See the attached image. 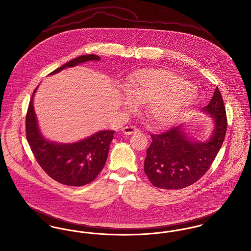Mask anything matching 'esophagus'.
<instances>
[{
	"instance_id": "obj_1",
	"label": "esophagus",
	"mask_w": 251,
	"mask_h": 251,
	"mask_svg": "<svg viewBox=\"0 0 251 251\" xmlns=\"http://www.w3.org/2000/svg\"><path fill=\"white\" fill-rule=\"evenodd\" d=\"M138 131H139V130L137 128H135L134 126H126L122 129V132L125 133V134H133V133H136Z\"/></svg>"
}]
</instances>
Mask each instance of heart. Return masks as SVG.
<instances>
[{"mask_svg": "<svg viewBox=\"0 0 251 251\" xmlns=\"http://www.w3.org/2000/svg\"><path fill=\"white\" fill-rule=\"evenodd\" d=\"M126 91L121 95L128 111L137 103L145 104L147 117L159 128L174 125L189 109L196 92L181 76L165 70H143L129 78Z\"/></svg>", "mask_w": 251, "mask_h": 251, "instance_id": "heart-1", "label": "heart"}]
</instances>
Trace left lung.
<instances>
[{"instance_id": "obj_1", "label": "left lung", "mask_w": 251, "mask_h": 251, "mask_svg": "<svg viewBox=\"0 0 251 251\" xmlns=\"http://www.w3.org/2000/svg\"><path fill=\"white\" fill-rule=\"evenodd\" d=\"M201 111L214 121L212 134L205 141L192 139L182 125L151 135L152 142L147 150L144 170L156 187L182 189L198 181L211 167L227 131L226 110L217 87Z\"/></svg>"}]
</instances>
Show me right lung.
<instances>
[{
    "mask_svg": "<svg viewBox=\"0 0 251 251\" xmlns=\"http://www.w3.org/2000/svg\"><path fill=\"white\" fill-rule=\"evenodd\" d=\"M96 54L76 57L57 68L49 75L75 67L88 61H100ZM31 98L26 115V137L37 163L51 179L69 186H82L93 181L102 170L107 160L109 148L114 139V131H97L74 143H58L46 139L38 127L34 96Z\"/></svg>",
    "mask_w": 251,
    "mask_h": 251,
    "instance_id": "obj_1",
    "label": "right lung"
}]
</instances>
